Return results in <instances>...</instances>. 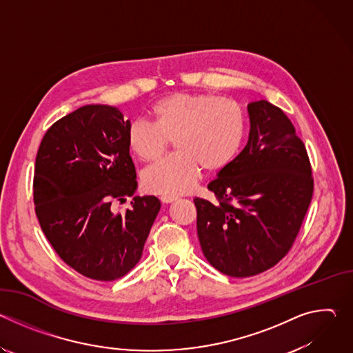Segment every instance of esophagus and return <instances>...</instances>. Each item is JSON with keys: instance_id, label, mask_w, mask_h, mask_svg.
Wrapping results in <instances>:
<instances>
[{"instance_id": "1", "label": "esophagus", "mask_w": 353, "mask_h": 353, "mask_svg": "<svg viewBox=\"0 0 353 353\" xmlns=\"http://www.w3.org/2000/svg\"><path fill=\"white\" fill-rule=\"evenodd\" d=\"M177 199V195H161V201L163 204H169L173 203V201Z\"/></svg>"}]
</instances>
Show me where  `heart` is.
<instances>
[{"mask_svg": "<svg viewBox=\"0 0 353 353\" xmlns=\"http://www.w3.org/2000/svg\"><path fill=\"white\" fill-rule=\"evenodd\" d=\"M154 125L134 121L127 132L131 152L142 162L162 158L170 141L177 152L142 174L143 187L155 194L187 192L201 169L218 173L239 155L247 135L243 108L208 92H174L150 108Z\"/></svg>", "mask_w": 353, "mask_h": 353, "instance_id": "b5f03b06", "label": "heart"}]
</instances>
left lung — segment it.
<instances>
[{
	"mask_svg": "<svg viewBox=\"0 0 353 353\" xmlns=\"http://www.w3.org/2000/svg\"><path fill=\"white\" fill-rule=\"evenodd\" d=\"M248 114L247 145L208 184L216 203L194 198L205 259L234 278L261 274L289 253L314 190L306 146L288 116L267 100L250 103Z\"/></svg>",
	"mask_w": 353,
	"mask_h": 353,
	"instance_id": "8db88e82",
	"label": "left lung"
}]
</instances>
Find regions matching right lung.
Returning <instances> with one entry per match:
<instances>
[{
    "mask_svg": "<svg viewBox=\"0 0 353 353\" xmlns=\"http://www.w3.org/2000/svg\"><path fill=\"white\" fill-rule=\"evenodd\" d=\"M130 125L113 106H82L46 131L36 155L40 228L67 265L94 281L119 279L135 267L161 210L159 199L146 195L114 211L137 188Z\"/></svg>",
    "mask_w": 353,
    "mask_h": 353,
    "instance_id": "right-lung-1",
    "label": "right lung"
}]
</instances>
